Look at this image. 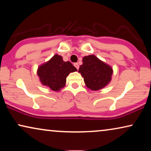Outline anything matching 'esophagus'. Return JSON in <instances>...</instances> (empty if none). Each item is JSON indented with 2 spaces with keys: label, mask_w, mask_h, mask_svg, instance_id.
<instances>
[{
  "label": "esophagus",
  "mask_w": 151,
  "mask_h": 151,
  "mask_svg": "<svg viewBox=\"0 0 151 151\" xmlns=\"http://www.w3.org/2000/svg\"><path fill=\"white\" fill-rule=\"evenodd\" d=\"M74 66H75V67L77 69H79V65H78V63H74Z\"/></svg>",
  "instance_id": "1"
}]
</instances>
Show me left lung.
<instances>
[{"label": "left lung", "mask_w": 151, "mask_h": 151, "mask_svg": "<svg viewBox=\"0 0 151 151\" xmlns=\"http://www.w3.org/2000/svg\"><path fill=\"white\" fill-rule=\"evenodd\" d=\"M78 72L84 78V83L88 88L98 91L108 85L113 71L110 65L100 60L96 55H89L83 58Z\"/></svg>", "instance_id": "obj_1"}]
</instances>
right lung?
Returning a JSON list of instances; mask_svg holds the SVG:
<instances>
[{"label":"right lung","instance_id":"obj_1","mask_svg":"<svg viewBox=\"0 0 151 151\" xmlns=\"http://www.w3.org/2000/svg\"><path fill=\"white\" fill-rule=\"evenodd\" d=\"M76 71L77 69L70 62H65L61 55L55 54L49 61L39 66L37 75L42 85L59 91L65 86L69 73Z\"/></svg>","mask_w":151,"mask_h":151}]
</instances>
